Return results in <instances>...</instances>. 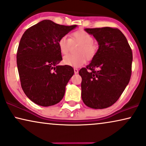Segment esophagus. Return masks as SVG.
I'll return each mask as SVG.
<instances>
[{
	"label": "esophagus",
	"instance_id": "obj_1",
	"mask_svg": "<svg viewBox=\"0 0 146 146\" xmlns=\"http://www.w3.org/2000/svg\"><path fill=\"white\" fill-rule=\"evenodd\" d=\"M74 70L75 74H78V72H79L78 69V68H74Z\"/></svg>",
	"mask_w": 146,
	"mask_h": 146
}]
</instances>
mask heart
Segmentation results:
<instances>
[{
	"instance_id": "obj_1",
	"label": "heart",
	"mask_w": 146,
	"mask_h": 146,
	"mask_svg": "<svg viewBox=\"0 0 146 146\" xmlns=\"http://www.w3.org/2000/svg\"><path fill=\"white\" fill-rule=\"evenodd\" d=\"M72 44H80L77 49L78 54H67L63 57L62 62L65 65L78 68L84 64L87 60L93 59L97 54L98 45L94 42V37L90 34L83 30L73 32L70 38L64 35L58 40V47L62 54L69 52Z\"/></svg>"
}]
</instances>
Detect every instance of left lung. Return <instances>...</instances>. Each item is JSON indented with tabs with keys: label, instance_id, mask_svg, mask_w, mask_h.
Wrapping results in <instances>:
<instances>
[{
	"label": "left lung",
	"instance_id": "8db88e82",
	"mask_svg": "<svg viewBox=\"0 0 146 146\" xmlns=\"http://www.w3.org/2000/svg\"><path fill=\"white\" fill-rule=\"evenodd\" d=\"M84 30L97 40L99 48L91 63L79 71L82 77V99L92 108H106L116 102L128 84L132 51L118 29Z\"/></svg>",
	"mask_w": 146,
	"mask_h": 146
}]
</instances>
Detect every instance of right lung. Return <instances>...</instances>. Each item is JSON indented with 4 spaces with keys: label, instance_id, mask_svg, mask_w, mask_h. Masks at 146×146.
I'll list each match as a JSON object with an SVG mask.
<instances>
[{
    "label": "right lung",
    "instance_id": "obj_1",
    "mask_svg": "<svg viewBox=\"0 0 146 146\" xmlns=\"http://www.w3.org/2000/svg\"><path fill=\"white\" fill-rule=\"evenodd\" d=\"M76 27L44 20L28 29L21 38L17 54L21 87L38 105L50 106L63 98L74 71L72 66L58 65L62 58L58 42Z\"/></svg>",
    "mask_w": 146,
    "mask_h": 146
}]
</instances>
